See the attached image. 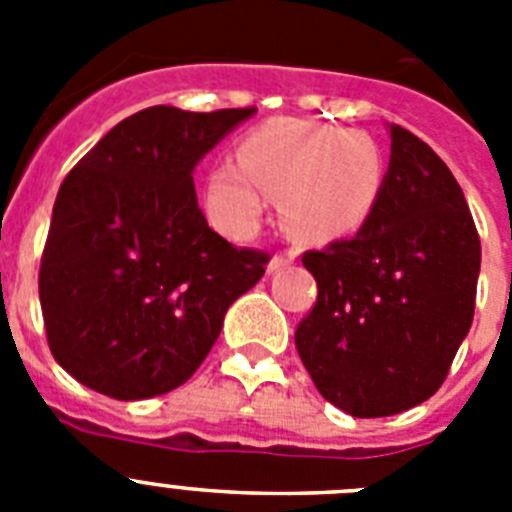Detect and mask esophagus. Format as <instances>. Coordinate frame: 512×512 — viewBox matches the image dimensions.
Segmentation results:
<instances>
[{
    "mask_svg": "<svg viewBox=\"0 0 512 512\" xmlns=\"http://www.w3.org/2000/svg\"><path fill=\"white\" fill-rule=\"evenodd\" d=\"M292 261H295V253H292V251H287V253H274L266 269H269V271H279V269H282V266L292 264Z\"/></svg>",
    "mask_w": 512,
    "mask_h": 512,
    "instance_id": "esophagus-1",
    "label": "esophagus"
}]
</instances>
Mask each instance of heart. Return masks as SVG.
Instances as JSON below:
<instances>
[{
	"label": "heart",
	"instance_id": "1",
	"mask_svg": "<svg viewBox=\"0 0 512 512\" xmlns=\"http://www.w3.org/2000/svg\"><path fill=\"white\" fill-rule=\"evenodd\" d=\"M382 184V151L366 133L274 120L243 140L241 161L212 169L207 200L225 228L246 233L264 215L266 194L282 197L287 233L320 243L364 225Z\"/></svg>",
	"mask_w": 512,
	"mask_h": 512
}]
</instances>
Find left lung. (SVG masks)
Here are the masks:
<instances>
[{"mask_svg":"<svg viewBox=\"0 0 512 512\" xmlns=\"http://www.w3.org/2000/svg\"><path fill=\"white\" fill-rule=\"evenodd\" d=\"M479 235L449 166L392 125L390 169L348 241L302 253L318 300L295 330L320 395L384 418L436 395L474 318Z\"/></svg>","mask_w":512,"mask_h":512,"instance_id":"obj_1","label":"left lung"}]
</instances>
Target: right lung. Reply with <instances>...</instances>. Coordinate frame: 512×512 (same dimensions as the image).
Segmentation results:
<instances>
[{"label":"right lung","instance_id":"1","mask_svg":"<svg viewBox=\"0 0 512 512\" xmlns=\"http://www.w3.org/2000/svg\"><path fill=\"white\" fill-rule=\"evenodd\" d=\"M253 110L156 104L117 122L63 179L38 289L53 359L76 382L115 400L176 390L264 277L269 253L217 235L192 179Z\"/></svg>","mask_w":512,"mask_h":512}]
</instances>
